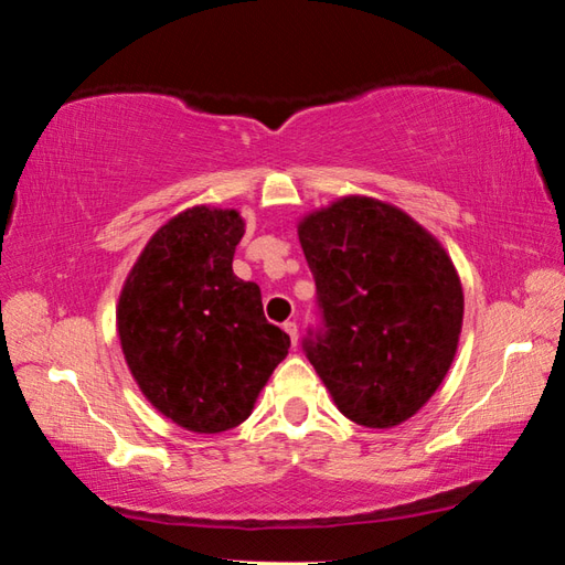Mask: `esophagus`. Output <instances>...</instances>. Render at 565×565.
Segmentation results:
<instances>
[{
	"instance_id": "1",
	"label": "esophagus",
	"mask_w": 565,
	"mask_h": 565,
	"mask_svg": "<svg viewBox=\"0 0 565 565\" xmlns=\"http://www.w3.org/2000/svg\"><path fill=\"white\" fill-rule=\"evenodd\" d=\"M284 331L289 333V339H291V343L296 347V343H299V327H296V321H286L284 323Z\"/></svg>"
}]
</instances>
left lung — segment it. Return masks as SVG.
Instances as JSON below:
<instances>
[{
  "label": "left lung",
  "mask_w": 565,
  "mask_h": 565,
  "mask_svg": "<svg viewBox=\"0 0 565 565\" xmlns=\"http://www.w3.org/2000/svg\"><path fill=\"white\" fill-rule=\"evenodd\" d=\"M299 242L323 329L303 349L343 416L404 424L436 394L463 327V289L441 242L398 206L341 196L306 214Z\"/></svg>",
  "instance_id": "8db88e82"
}]
</instances>
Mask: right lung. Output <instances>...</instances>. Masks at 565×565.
Here are the masks:
<instances>
[{
  "instance_id": "obj_1",
  "label": "right lung",
  "mask_w": 565,
  "mask_h": 565,
  "mask_svg": "<svg viewBox=\"0 0 565 565\" xmlns=\"http://www.w3.org/2000/svg\"><path fill=\"white\" fill-rule=\"evenodd\" d=\"M244 218L191 206L149 238L121 286L117 333L134 381L161 416L222 434L252 416L291 339L266 321L262 289L232 269Z\"/></svg>"
}]
</instances>
